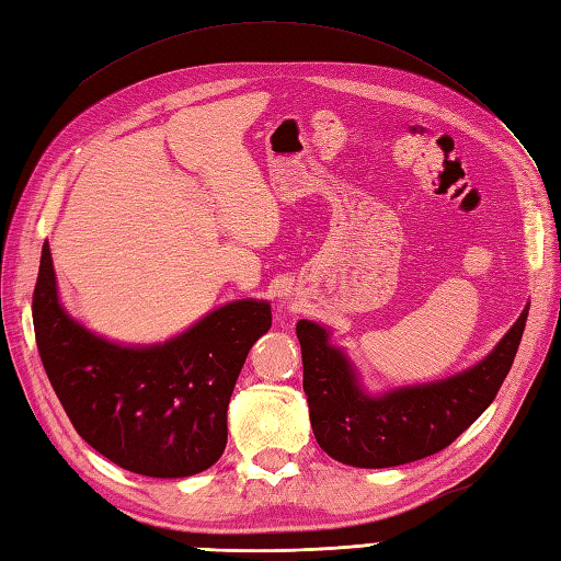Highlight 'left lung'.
Listing matches in <instances>:
<instances>
[{
    "label": "left lung",
    "instance_id": "left-lung-1",
    "mask_svg": "<svg viewBox=\"0 0 561 561\" xmlns=\"http://www.w3.org/2000/svg\"><path fill=\"white\" fill-rule=\"evenodd\" d=\"M528 308L482 362L448 378L383 392L366 390L325 325L299 320L304 392L318 446L352 468H396L444 450L496 398L518 352Z\"/></svg>",
    "mask_w": 561,
    "mask_h": 561
}]
</instances>
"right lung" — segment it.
Returning a JSON list of instances; mask_svg holds the SVG:
<instances>
[{
    "mask_svg": "<svg viewBox=\"0 0 561 561\" xmlns=\"http://www.w3.org/2000/svg\"><path fill=\"white\" fill-rule=\"evenodd\" d=\"M41 362L77 434L147 478H190L226 448V410L250 347L272 328L270 304L238 299L157 344L105 340L59 304L47 241L33 291Z\"/></svg>",
    "mask_w": 561,
    "mask_h": 561,
    "instance_id": "obj_1",
    "label": "right lung"
}]
</instances>
